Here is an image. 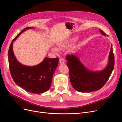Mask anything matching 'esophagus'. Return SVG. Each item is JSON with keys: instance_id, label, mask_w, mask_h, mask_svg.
Here are the masks:
<instances>
[{"instance_id": "obj_1", "label": "esophagus", "mask_w": 122, "mask_h": 122, "mask_svg": "<svg viewBox=\"0 0 122 122\" xmlns=\"http://www.w3.org/2000/svg\"><path fill=\"white\" fill-rule=\"evenodd\" d=\"M59 62L60 64H64V63H65V60L64 59H63V58H60L59 59Z\"/></svg>"}]
</instances>
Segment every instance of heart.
Wrapping results in <instances>:
<instances>
[{
    "label": "heart",
    "instance_id": "1",
    "mask_svg": "<svg viewBox=\"0 0 122 122\" xmlns=\"http://www.w3.org/2000/svg\"><path fill=\"white\" fill-rule=\"evenodd\" d=\"M67 44L66 43H59L58 44V48H59V49H63L65 48L66 47H67ZM52 51L54 53H57L58 52V49L55 48V47H54V48H52Z\"/></svg>",
    "mask_w": 122,
    "mask_h": 122
}]
</instances>
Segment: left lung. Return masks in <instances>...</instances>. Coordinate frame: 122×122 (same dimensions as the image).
<instances>
[{
  "mask_svg": "<svg viewBox=\"0 0 122 122\" xmlns=\"http://www.w3.org/2000/svg\"><path fill=\"white\" fill-rule=\"evenodd\" d=\"M100 31L103 35H106L102 30L100 29ZM66 59L68 61L67 65L69 69L72 85L76 91L82 93H89L102 88L109 80L115 64L112 45L111 47L108 65L104 70L100 72L88 70L74 54L67 55Z\"/></svg>",
  "mask_w": 122,
  "mask_h": 122,
  "instance_id": "left-lung-1",
  "label": "left lung"
}]
</instances>
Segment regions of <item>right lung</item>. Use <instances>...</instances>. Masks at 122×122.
Listing matches in <instances>:
<instances>
[{"instance_id": "add662e5", "label": "right lung", "mask_w": 122, "mask_h": 122, "mask_svg": "<svg viewBox=\"0 0 122 122\" xmlns=\"http://www.w3.org/2000/svg\"><path fill=\"white\" fill-rule=\"evenodd\" d=\"M31 28V27L24 28L12 41L8 50L9 67L13 80L17 85L29 92L40 94L48 90L50 88L59 58H45L39 64L34 66L20 64L14 55L13 42L23 32Z\"/></svg>"}]
</instances>
